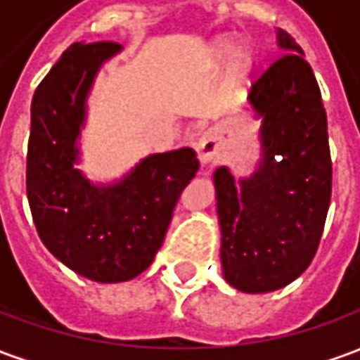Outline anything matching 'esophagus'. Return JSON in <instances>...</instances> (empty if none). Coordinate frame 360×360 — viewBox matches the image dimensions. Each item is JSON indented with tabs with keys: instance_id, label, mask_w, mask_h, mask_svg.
<instances>
[{
	"instance_id": "esophagus-1",
	"label": "esophagus",
	"mask_w": 360,
	"mask_h": 360,
	"mask_svg": "<svg viewBox=\"0 0 360 360\" xmlns=\"http://www.w3.org/2000/svg\"><path fill=\"white\" fill-rule=\"evenodd\" d=\"M195 148L196 154H198V160H200V164H210L212 160H216L219 154L218 136L214 133H210V131H204V133L198 136Z\"/></svg>"
}]
</instances>
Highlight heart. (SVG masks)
<instances>
[{
    "instance_id": "b5f03b06",
    "label": "heart",
    "mask_w": 360,
    "mask_h": 360,
    "mask_svg": "<svg viewBox=\"0 0 360 360\" xmlns=\"http://www.w3.org/2000/svg\"><path fill=\"white\" fill-rule=\"evenodd\" d=\"M247 65H249V56L247 53H239L237 56V69H245Z\"/></svg>"
}]
</instances>
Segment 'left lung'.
<instances>
[{"mask_svg": "<svg viewBox=\"0 0 360 360\" xmlns=\"http://www.w3.org/2000/svg\"><path fill=\"white\" fill-rule=\"evenodd\" d=\"M285 53L250 86L262 117V162L235 185L227 167L214 173L226 279L245 293L291 283L309 268L332 196V158L322 94L293 36L278 28Z\"/></svg>", "mask_w": 360, "mask_h": 360, "instance_id": "obj_1", "label": "left lung"}]
</instances>
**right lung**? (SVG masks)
Listing matches in <instances>:
<instances>
[{
  "instance_id": "obj_1",
  "label": "right lung",
  "mask_w": 360,
  "mask_h": 360,
  "mask_svg": "<svg viewBox=\"0 0 360 360\" xmlns=\"http://www.w3.org/2000/svg\"><path fill=\"white\" fill-rule=\"evenodd\" d=\"M119 50L115 42L73 44L30 105L27 196L36 231L58 260L100 283L133 279L152 264L200 165L193 148L152 154L110 187H96L75 169L90 84Z\"/></svg>"
}]
</instances>
